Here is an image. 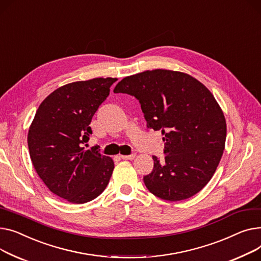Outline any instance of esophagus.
<instances>
[{"label": "esophagus", "instance_id": "esophagus-1", "mask_svg": "<svg viewBox=\"0 0 261 261\" xmlns=\"http://www.w3.org/2000/svg\"><path fill=\"white\" fill-rule=\"evenodd\" d=\"M123 160H133L136 157V154H132V155H121L120 156Z\"/></svg>", "mask_w": 261, "mask_h": 261}]
</instances>
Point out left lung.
Returning a JSON list of instances; mask_svg holds the SVG:
<instances>
[{
	"mask_svg": "<svg viewBox=\"0 0 261 261\" xmlns=\"http://www.w3.org/2000/svg\"><path fill=\"white\" fill-rule=\"evenodd\" d=\"M114 93L136 97L147 127L161 130L164 162L154 159L144 176L147 190L167 201L185 200L200 192L215 174L225 146L226 122L211 91L194 76L154 69L125 76Z\"/></svg>",
	"mask_w": 261,
	"mask_h": 261,
	"instance_id": "8db88e82",
	"label": "left lung"
}]
</instances>
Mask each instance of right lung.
Wrapping results in <instances>:
<instances>
[{"instance_id": "add662e5", "label": "right lung", "mask_w": 261, "mask_h": 261, "mask_svg": "<svg viewBox=\"0 0 261 261\" xmlns=\"http://www.w3.org/2000/svg\"><path fill=\"white\" fill-rule=\"evenodd\" d=\"M117 78H95L65 84L40 104L28 129L33 165L45 186L66 201L94 200L109 185L114 161L97 147L85 149L93 116L110 95Z\"/></svg>"}]
</instances>
